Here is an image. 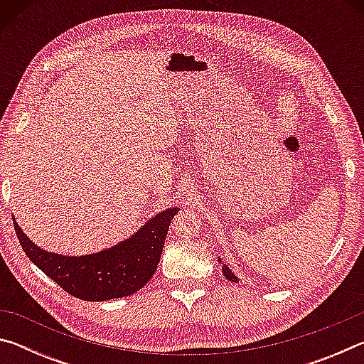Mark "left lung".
I'll list each match as a JSON object with an SVG mask.
<instances>
[{"label":"left lung","instance_id":"1","mask_svg":"<svg viewBox=\"0 0 364 364\" xmlns=\"http://www.w3.org/2000/svg\"><path fill=\"white\" fill-rule=\"evenodd\" d=\"M220 262H221V260H220ZM223 274H225V278H226V279H230V281H232V282H236V281H237V279H236V276H234V274L231 273L230 268H228L226 264L223 267Z\"/></svg>","mask_w":364,"mask_h":364}]
</instances>
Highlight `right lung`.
<instances>
[{"label": "right lung", "instance_id": "add662e5", "mask_svg": "<svg viewBox=\"0 0 364 364\" xmlns=\"http://www.w3.org/2000/svg\"><path fill=\"white\" fill-rule=\"evenodd\" d=\"M176 212L178 208H170L159 213L125 242L86 257L49 254L36 247L16 221L14 230L30 260L67 294L82 300L102 301L128 297L152 278Z\"/></svg>", "mask_w": 364, "mask_h": 364}]
</instances>
